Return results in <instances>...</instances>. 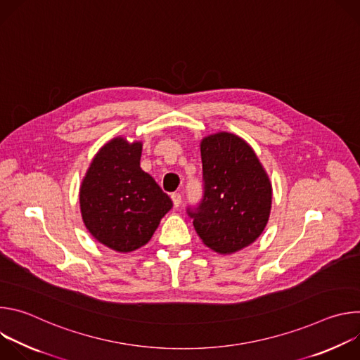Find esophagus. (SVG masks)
<instances>
[{
	"mask_svg": "<svg viewBox=\"0 0 360 360\" xmlns=\"http://www.w3.org/2000/svg\"><path fill=\"white\" fill-rule=\"evenodd\" d=\"M171 199H172V202H174V207H175V208H178L179 205H181V202H182L181 193H178V192H174V193L171 195Z\"/></svg>",
	"mask_w": 360,
	"mask_h": 360,
	"instance_id": "34e87169",
	"label": "esophagus"
}]
</instances>
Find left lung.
<instances>
[{
  "instance_id": "8db88e82",
  "label": "left lung",
  "mask_w": 360,
  "mask_h": 360,
  "mask_svg": "<svg viewBox=\"0 0 360 360\" xmlns=\"http://www.w3.org/2000/svg\"><path fill=\"white\" fill-rule=\"evenodd\" d=\"M203 193L186 214L202 242L219 253H233L264 232L272 186L253 149L239 136L219 132L200 142Z\"/></svg>"
}]
</instances>
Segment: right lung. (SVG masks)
<instances>
[{
	"mask_svg": "<svg viewBox=\"0 0 360 360\" xmlns=\"http://www.w3.org/2000/svg\"><path fill=\"white\" fill-rule=\"evenodd\" d=\"M142 143L115 138L92 160L79 189L81 214L91 235L118 252L135 250L152 238L171 198L139 167Z\"/></svg>",
	"mask_w": 360,
	"mask_h": 360,
	"instance_id": "1",
	"label": "right lung"
}]
</instances>
